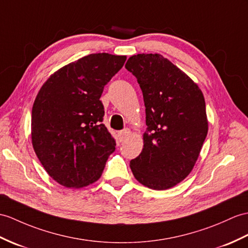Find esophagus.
<instances>
[{"mask_svg": "<svg viewBox=\"0 0 248 248\" xmlns=\"http://www.w3.org/2000/svg\"><path fill=\"white\" fill-rule=\"evenodd\" d=\"M131 135V131L129 129H125L124 131H120L118 133V136H119V140L120 141H124V140H126L129 136Z\"/></svg>", "mask_w": 248, "mask_h": 248, "instance_id": "1", "label": "esophagus"}]
</instances>
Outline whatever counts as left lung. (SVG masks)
<instances>
[{"label": "left lung", "instance_id": "obj_1", "mask_svg": "<svg viewBox=\"0 0 248 248\" xmlns=\"http://www.w3.org/2000/svg\"><path fill=\"white\" fill-rule=\"evenodd\" d=\"M124 67L142 91L148 126L131 170L148 188L174 187L192 171L208 132L204 95L188 75L159 54L134 55Z\"/></svg>", "mask_w": 248, "mask_h": 248}]
</instances>
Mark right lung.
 I'll return each instance as SVG.
<instances>
[{"instance_id": "1", "label": "right lung", "mask_w": 248, "mask_h": 248, "mask_svg": "<svg viewBox=\"0 0 248 248\" xmlns=\"http://www.w3.org/2000/svg\"><path fill=\"white\" fill-rule=\"evenodd\" d=\"M126 56L91 54L59 68L38 92L31 111V142L48 175L67 188L100 178L114 138L101 124L105 85Z\"/></svg>"}]
</instances>
